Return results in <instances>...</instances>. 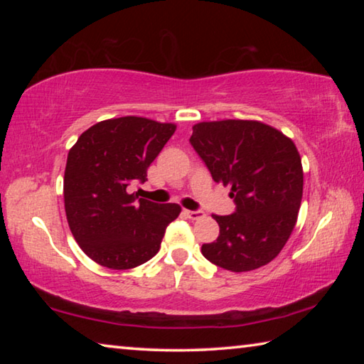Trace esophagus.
Returning <instances> with one entry per match:
<instances>
[{"mask_svg":"<svg viewBox=\"0 0 364 364\" xmlns=\"http://www.w3.org/2000/svg\"><path fill=\"white\" fill-rule=\"evenodd\" d=\"M184 213H186L188 218H191V220H197V218L204 217V212L202 210H184Z\"/></svg>","mask_w":364,"mask_h":364,"instance_id":"34e87169","label":"esophagus"}]
</instances>
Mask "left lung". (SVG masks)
Returning <instances> with one entry per match:
<instances>
[{
	"instance_id": "8db88e82",
	"label": "left lung",
	"mask_w": 364,
	"mask_h": 364,
	"mask_svg": "<svg viewBox=\"0 0 364 364\" xmlns=\"http://www.w3.org/2000/svg\"><path fill=\"white\" fill-rule=\"evenodd\" d=\"M189 143L213 181L231 188L236 204L231 215H213L220 236L202 245V255L234 273L269 263L297 221L304 193L297 147L276 128L254 120L197 123Z\"/></svg>"
}]
</instances>
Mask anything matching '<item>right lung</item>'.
<instances>
[{
	"instance_id": "right-lung-1",
	"label": "right lung",
	"mask_w": 364,
	"mask_h": 364,
	"mask_svg": "<svg viewBox=\"0 0 364 364\" xmlns=\"http://www.w3.org/2000/svg\"><path fill=\"white\" fill-rule=\"evenodd\" d=\"M173 123L120 117L96 123L69 151L64 204L70 231L91 260L130 269L157 254L178 204H156L128 193L175 133Z\"/></svg>"
}]
</instances>
